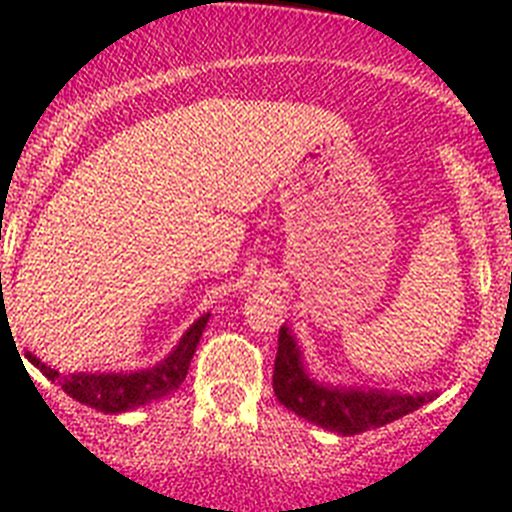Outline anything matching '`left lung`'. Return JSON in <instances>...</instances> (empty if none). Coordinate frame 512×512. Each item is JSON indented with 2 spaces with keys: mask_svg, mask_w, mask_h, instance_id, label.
Here are the masks:
<instances>
[{
  "mask_svg": "<svg viewBox=\"0 0 512 512\" xmlns=\"http://www.w3.org/2000/svg\"><path fill=\"white\" fill-rule=\"evenodd\" d=\"M274 395L300 418L320 425L338 436L382 428L402 415L423 408L436 392L400 395V392L361 390V387H333L310 379L302 364V351L287 325L279 330L277 361H274Z\"/></svg>",
  "mask_w": 512,
  "mask_h": 512,
  "instance_id": "1",
  "label": "left lung"
}]
</instances>
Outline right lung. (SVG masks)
<instances>
[{"label": "right lung", "mask_w": 512, "mask_h": 512, "mask_svg": "<svg viewBox=\"0 0 512 512\" xmlns=\"http://www.w3.org/2000/svg\"><path fill=\"white\" fill-rule=\"evenodd\" d=\"M207 320H210V312L202 315L184 333L179 346L161 364L151 366V369H140V372L61 374L48 364H43L38 356H25L30 359V364L38 366L51 382L61 384V390L69 397H74L76 402H81V405H89V408L99 410V413H125V410L140 408V405L158 400V397H166L187 379L189 361H192L194 351H197V343H200Z\"/></svg>", "instance_id": "obj_1"}]
</instances>
